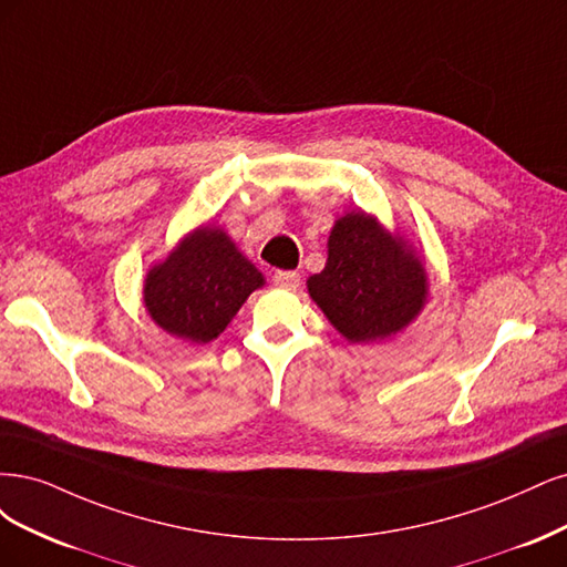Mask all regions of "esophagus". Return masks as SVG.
I'll return each mask as SVG.
<instances>
[{
	"mask_svg": "<svg viewBox=\"0 0 567 567\" xmlns=\"http://www.w3.org/2000/svg\"><path fill=\"white\" fill-rule=\"evenodd\" d=\"M272 282L282 289H297L301 282V276L297 270H278L276 276H272Z\"/></svg>",
	"mask_w": 567,
	"mask_h": 567,
	"instance_id": "1",
	"label": "esophagus"
}]
</instances>
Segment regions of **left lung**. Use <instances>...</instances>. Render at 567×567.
Here are the masks:
<instances>
[{
    "mask_svg": "<svg viewBox=\"0 0 567 567\" xmlns=\"http://www.w3.org/2000/svg\"><path fill=\"white\" fill-rule=\"evenodd\" d=\"M426 289L422 261L362 212L339 218L327 243L324 270L308 280L322 313L358 343L403 330L422 310Z\"/></svg>",
    "mask_w": 567,
    "mask_h": 567,
    "instance_id": "8db88e82",
    "label": "left lung"
}]
</instances>
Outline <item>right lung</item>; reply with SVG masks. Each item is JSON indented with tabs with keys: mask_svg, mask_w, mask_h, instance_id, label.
<instances>
[{
	"mask_svg": "<svg viewBox=\"0 0 567 567\" xmlns=\"http://www.w3.org/2000/svg\"><path fill=\"white\" fill-rule=\"evenodd\" d=\"M261 285V272L235 249L230 237L205 226L148 272L143 301L162 330L207 343L226 330L245 299Z\"/></svg>",
	"mask_w": 567,
	"mask_h": 567,
	"instance_id": "right-lung-1",
	"label": "right lung"
}]
</instances>
